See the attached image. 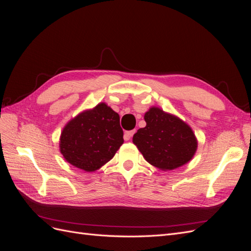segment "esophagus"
Instances as JSON below:
<instances>
[{"instance_id": "1", "label": "esophagus", "mask_w": 251, "mask_h": 251, "mask_svg": "<svg viewBox=\"0 0 251 251\" xmlns=\"http://www.w3.org/2000/svg\"><path fill=\"white\" fill-rule=\"evenodd\" d=\"M135 134V130H132V131H126V133H125V135H124V138H125V140L126 141H127V140H130L131 139V137L132 136Z\"/></svg>"}]
</instances>
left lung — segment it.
<instances>
[{"instance_id": "8db88e82", "label": "left lung", "mask_w": 251, "mask_h": 251, "mask_svg": "<svg viewBox=\"0 0 251 251\" xmlns=\"http://www.w3.org/2000/svg\"><path fill=\"white\" fill-rule=\"evenodd\" d=\"M144 120L147 126L134 134L133 143L150 164L168 172L192 160L198 140L185 121L158 107L150 108Z\"/></svg>"}]
</instances>
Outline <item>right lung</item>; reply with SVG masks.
Listing matches in <instances>:
<instances>
[{
	"instance_id": "1",
	"label": "right lung",
	"mask_w": 251,
	"mask_h": 251,
	"mask_svg": "<svg viewBox=\"0 0 251 251\" xmlns=\"http://www.w3.org/2000/svg\"><path fill=\"white\" fill-rule=\"evenodd\" d=\"M123 143L119 115L100 102L68 121L59 137V151L67 162L90 173L109 162Z\"/></svg>"
}]
</instances>
